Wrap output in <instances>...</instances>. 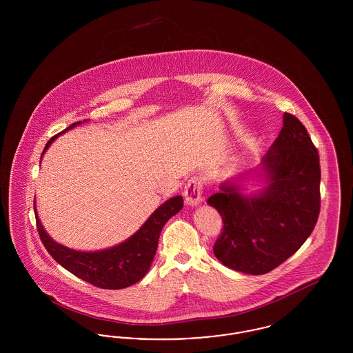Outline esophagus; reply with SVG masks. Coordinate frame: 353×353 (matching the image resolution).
I'll return each mask as SVG.
<instances>
[{"mask_svg":"<svg viewBox=\"0 0 353 353\" xmlns=\"http://www.w3.org/2000/svg\"><path fill=\"white\" fill-rule=\"evenodd\" d=\"M184 199L186 205L197 206L202 202V180L201 177H192L185 186Z\"/></svg>","mask_w":353,"mask_h":353,"instance_id":"obj_1","label":"esophagus"}]
</instances>
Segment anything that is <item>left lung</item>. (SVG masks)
<instances>
[{
    "instance_id": "left-lung-1",
    "label": "left lung",
    "mask_w": 353,
    "mask_h": 353,
    "mask_svg": "<svg viewBox=\"0 0 353 353\" xmlns=\"http://www.w3.org/2000/svg\"><path fill=\"white\" fill-rule=\"evenodd\" d=\"M261 170L266 185L258 193L242 194L239 185L225 181L208 199L223 221L214 255L250 275L266 274L298 252L319 217V153L299 119L285 112Z\"/></svg>"
}]
</instances>
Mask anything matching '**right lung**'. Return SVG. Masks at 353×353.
I'll use <instances>...</instances> for the list:
<instances>
[{
  "mask_svg": "<svg viewBox=\"0 0 353 353\" xmlns=\"http://www.w3.org/2000/svg\"><path fill=\"white\" fill-rule=\"evenodd\" d=\"M78 124H82V121L71 124L59 134L72 130ZM57 137L58 134L48 141L42 156ZM183 205L184 200L181 196L169 199L152 213L134 235L117 246L101 252H78L57 243L46 233L38 219L35 201L34 212L37 229L45 249L62 268L91 285L105 290H120L134 285L148 272L157 250L161 229L169 219L181 210Z\"/></svg>",
  "mask_w": 353,
  "mask_h": 353,
  "instance_id": "right-lung-1",
  "label": "right lung"
}]
</instances>
